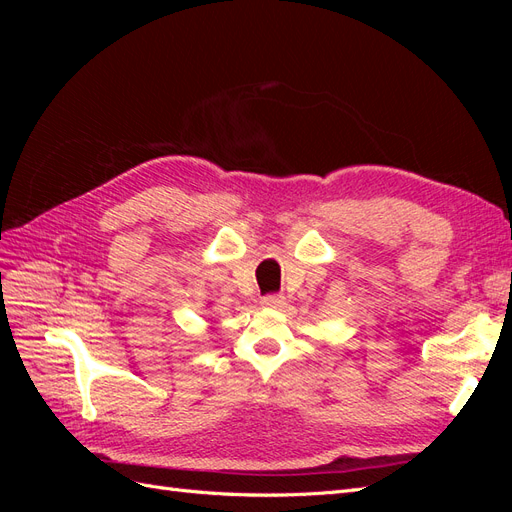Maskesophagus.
Returning <instances> with one entry per match:
<instances>
[{"instance_id":"obj_1","label":"esophagus","mask_w":512,"mask_h":512,"mask_svg":"<svg viewBox=\"0 0 512 512\" xmlns=\"http://www.w3.org/2000/svg\"><path fill=\"white\" fill-rule=\"evenodd\" d=\"M262 305H265V307H282L284 297H282V294H267V297H262Z\"/></svg>"}]
</instances>
